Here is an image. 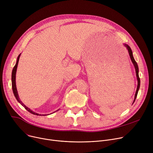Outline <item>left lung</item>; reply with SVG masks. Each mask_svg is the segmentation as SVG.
Returning <instances> with one entry per match:
<instances>
[{"mask_svg":"<svg viewBox=\"0 0 153 153\" xmlns=\"http://www.w3.org/2000/svg\"><path fill=\"white\" fill-rule=\"evenodd\" d=\"M123 45L126 47V48L127 49L128 51V53H129V55H130V59L132 61V63L133 64V65L134 66V69H135V71H136V77H137V81H138V85H137V89H136V92H135V95H134V100H133V103L134 102L135 100H136V97H137V95H138V91L140 89V77H139V69H138V66L137 63H136V61L134 60V58H133V52L131 51V48L128 46V45L124 43Z\"/></svg>","mask_w":153,"mask_h":153,"instance_id":"8db88e82","label":"left lung"}]
</instances>
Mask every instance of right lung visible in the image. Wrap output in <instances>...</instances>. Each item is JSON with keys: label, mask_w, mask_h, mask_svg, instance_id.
Masks as SVG:
<instances>
[{"label": "right lung", "mask_w": 153, "mask_h": 153, "mask_svg": "<svg viewBox=\"0 0 153 153\" xmlns=\"http://www.w3.org/2000/svg\"><path fill=\"white\" fill-rule=\"evenodd\" d=\"M21 54H20L19 55V56L17 57V62H16V64L15 66L13 67V70H12V90H13V94H14V96L15 97L16 99H17V100L21 104V105L25 107V108L28 110L30 113L33 114V115H42V114H37V113H35V112H34L33 111H32L31 109H30L28 107H27V106H25L24 104L23 103V102L20 100V98H19V94H18V92H17V86H16V81H15V79H16V72H17V66H18V63H19V58H20V56ZM56 110V111H58ZM54 111V112H55ZM54 113V112H53ZM49 115V114H48Z\"/></svg>", "instance_id": "1"}]
</instances>
